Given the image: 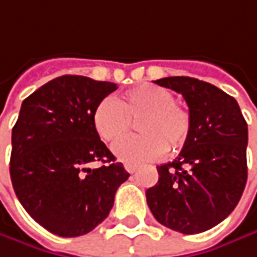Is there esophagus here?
Instances as JSON below:
<instances>
[{
    "mask_svg": "<svg viewBox=\"0 0 257 257\" xmlns=\"http://www.w3.org/2000/svg\"><path fill=\"white\" fill-rule=\"evenodd\" d=\"M125 169H126V172H129V174H134L138 169V166L137 165H132V163H126L125 165Z\"/></svg>",
    "mask_w": 257,
    "mask_h": 257,
    "instance_id": "esophagus-1",
    "label": "esophagus"
}]
</instances>
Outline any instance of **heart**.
Here are the masks:
<instances>
[{"instance_id":"obj_1","label":"heart","mask_w":257,"mask_h":257,"mask_svg":"<svg viewBox=\"0 0 257 257\" xmlns=\"http://www.w3.org/2000/svg\"><path fill=\"white\" fill-rule=\"evenodd\" d=\"M137 122L140 135L114 144L113 153L125 163H146L178 153L188 140L191 113L175 101L174 94L162 86L138 85L117 100H101L92 113V123L105 143L117 141Z\"/></svg>"}]
</instances>
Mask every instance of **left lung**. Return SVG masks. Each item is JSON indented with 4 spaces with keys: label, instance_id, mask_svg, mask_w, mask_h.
<instances>
[{
    "label": "left lung",
    "instance_id": "obj_1",
    "mask_svg": "<svg viewBox=\"0 0 257 257\" xmlns=\"http://www.w3.org/2000/svg\"><path fill=\"white\" fill-rule=\"evenodd\" d=\"M182 94L191 131L174 162L157 166L159 181L146 191L162 225L198 234L222 222L238 204L247 182V123L240 105L212 83L188 76L154 81Z\"/></svg>",
    "mask_w": 257,
    "mask_h": 257
}]
</instances>
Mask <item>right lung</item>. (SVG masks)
<instances>
[{"instance_id":"1","label":"right lung","mask_w":257,"mask_h":257,"mask_svg":"<svg viewBox=\"0 0 257 257\" xmlns=\"http://www.w3.org/2000/svg\"><path fill=\"white\" fill-rule=\"evenodd\" d=\"M116 89L113 82L64 75L22 103L12 132L13 188L26 212L56 235L92 231L129 178L92 123L94 108ZM94 161L103 166L91 170Z\"/></svg>"}]
</instances>
